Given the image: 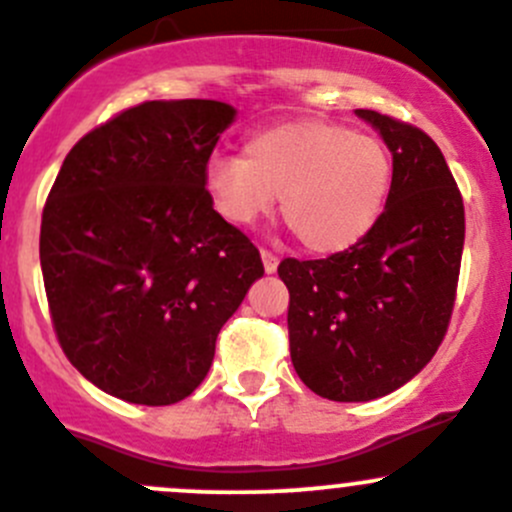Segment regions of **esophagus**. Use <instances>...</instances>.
<instances>
[{
	"label": "esophagus",
	"instance_id": "34e87169",
	"mask_svg": "<svg viewBox=\"0 0 512 512\" xmlns=\"http://www.w3.org/2000/svg\"><path fill=\"white\" fill-rule=\"evenodd\" d=\"M261 261H263V268H266V273H276V268H278V256L273 254V251L261 249Z\"/></svg>",
	"mask_w": 512,
	"mask_h": 512
}]
</instances>
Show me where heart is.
Masks as SVG:
<instances>
[{
    "mask_svg": "<svg viewBox=\"0 0 512 512\" xmlns=\"http://www.w3.org/2000/svg\"><path fill=\"white\" fill-rule=\"evenodd\" d=\"M204 189L234 226L256 224L281 196V214L298 241L318 254H338L381 221L393 156L378 136L343 124L283 121L251 134L244 156H209Z\"/></svg>",
    "mask_w": 512,
    "mask_h": 512,
    "instance_id": "b5f03b06",
    "label": "heart"
}]
</instances>
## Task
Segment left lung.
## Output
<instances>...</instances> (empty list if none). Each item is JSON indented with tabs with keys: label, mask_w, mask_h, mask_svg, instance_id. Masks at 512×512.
Returning a JSON list of instances; mask_svg holds the SVG:
<instances>
[{
	"label": "left lung",
	"mask_w": 512,
	"mask_h": 512,
	"mask_svg": "<svg viewBox=\"0 0 512 512\" xmlns=\"http://www.w3.org/2000/svg\"><path fill=\"white\" fill-rule=\"evenodd\" d=\"M393 156L376 229L318 261L283 258L288 341L298 378L321 398L376 401L428 366L448 328L465 241L453 174L421 129L356 109Z\"/></svg>",
	"instance_id": "obj_1"
}]
</instances>
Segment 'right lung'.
Listing matches in <instances>:
<instances>
[{
	"mask_svg": "<svg viewBox=\"0 0 512 512\" xmlns=\"http://www.w3.org/2000/svg\"><path fill=\"white\" fill-rule=\"evenodd\" d=\"M234 121L224 101H146L89 131L59 169L39 236L49 311L72 366L109 396H191L263 276L256 246L204 189Z\"/></svg>",
	"mask_w": 512,
	"mask_h": 512,
	"instance_id": "obj_1",
	"label": "right lung"
}]
</instances>
